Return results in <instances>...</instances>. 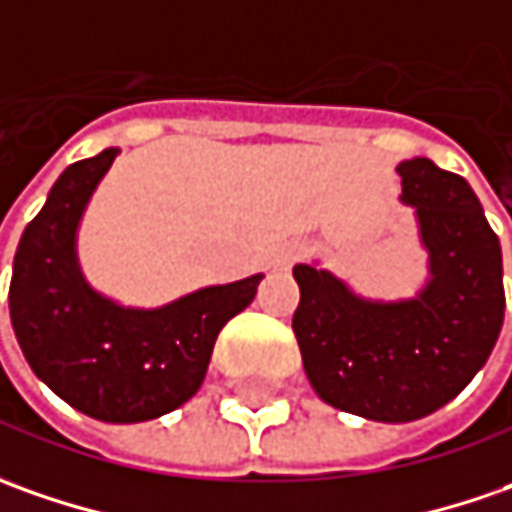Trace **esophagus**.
I'll return each instance as SVG.
<instances>
[{
    "mask_svg": "<svg viewBox=\"0 0 512 512\" xmlns=\"http://www.w3.org/2000/svg\"><path fill=\"white\" fill-rule=\"evenodd\" d=\"M303 255H306V243H291V246H286V249L277 255V266H280V269H291Z\"/></svg>",
    "mask_w": 512,
    "mask_h": 512,
    "instance_id": "obj_1",
    "label": "esophagus"
}]
</instances>
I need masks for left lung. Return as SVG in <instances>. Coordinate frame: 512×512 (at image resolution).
<instances>
[{"mask_svg": "<svg viewBox=\"0 0 512 512\" xmlns=\"http://www.w3.org/2000/svg\"><path fill=\"white\" fill-rule=\"evenodd\" d=\"M414 206L428 280L405 300H371L314 263H297L294 337L317 397L374 422L439 411L482 371L504 323L502 246L462 175L431 158L397 167Z\"/></svg>", "mask_w": 512, "mask_h": 512, "instance_id": "obj_1", "label": "left lung"}]
</instances>
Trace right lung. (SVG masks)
<instances>
[{"instance_id":"1","label":"right lung","mask_w":512,"mask_h":512,"mask_svg":"<svg viewBox=\"0 0 512 512\" xmlns=\"http://www.w3.org/2000/svg\"><path fill=\"white\" fill-rule=\"evenodd\" d=\"M118 150L64 169L13 257L10 323L27 365L81 414L130 425L181 408L201 388L221 328L255 300L263 274L133 309L81 272L79 226Z\"/></svg>"}]
</instances>
